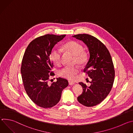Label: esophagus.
Listing matches in <instances>:
<instances>
[{
  "instance_id": "esophagus-1",
  "label": "esophagus",
  "mask_w": 133,
  "mask_h": 133,
  "mask_svg": "<svg viewBox=\"0 0 133 133\" xmlns=\"http://www.w3.org/2000/svg\"><path fill=\"white\" fill-rule=\"evenodd\" d=\"M68 83H69V85H73L75 84V83L72 81H68Z\"/></svg>"
}]
</instances>
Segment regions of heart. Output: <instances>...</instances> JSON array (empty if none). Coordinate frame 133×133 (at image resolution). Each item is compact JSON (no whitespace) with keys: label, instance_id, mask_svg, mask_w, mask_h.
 Here are the masks:
<instances>
[{"label":"heart","instance_id":"1","mask_svg":"<svg viewBox=\"0 0 133 133\" xmlns=\"http://www.w3.org/2000/svg\"><path fill=\"white\" fill-rule=\"evenodd\" d=\"M64 49L75 56V62L78 64L83 65L86 62L88 56L87 54L83 51V46L75 41H70L65 43L63 46ZM62 51L58 48L53 49L50 52V58L52 62L57 65L61 63ZM79 71L77 67L66 66L61 69L59 74L61 77L71 80L75 78V76Z\"/></svg>","mask_w":133,"mask_h":133}]
</instances>
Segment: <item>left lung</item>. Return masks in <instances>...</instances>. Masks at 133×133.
I'll list each match as a JSON object with an SVG mask.
<instances>
[{"label":"left lung","instance_id":"1","mask_svg":"<svg viewBox=\"0 0 133 133\" xmlns=\"http://www.w3.org/2000/svg\"><path fill=\"white\" fill-rule=\"evenodd\" d=\"M87 46L89 59L84 69L91 79L88 87L82 82L83 92L77 97L81 104L92 107L101 103L110 92L115 78V70L110 54L106 47L96 37L88 34L72 36Z\"/></svg>","mask_w":133,"mask_h":133}]
</instances>
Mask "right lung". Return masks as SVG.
Segmentation results:
<instances>
[{
	"mask_svg": "<svg viewBox=\"0 0 133 133\" xmlns=\"http://www.w3.org/2000/svg\"><path fill=\"white\" fill-rule=\"evenodd\" d=\"M66 35L61 36L47 34L33 40L24 53L21 66L23 82L27 94L37 105L43 108H51L57 104L63 90L68 82L62 78L48 84L53 63L50 52L54 46L62 41Z\"/></svg>",
	"mask_w": 133,
	"mask_h": 133,
	"instance_id": "add662e5",
	"label": "right lung"
}]
</instances>
